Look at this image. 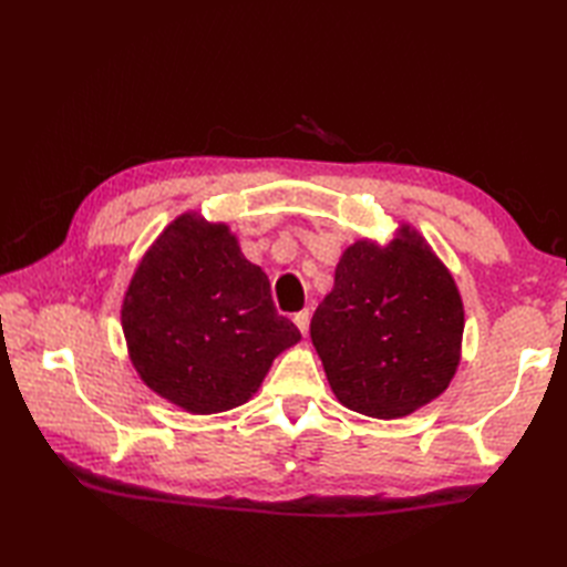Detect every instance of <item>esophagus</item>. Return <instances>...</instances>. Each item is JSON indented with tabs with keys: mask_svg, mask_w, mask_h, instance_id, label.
<instances>
[{
	"mask_svg": "<svg viewBox=\"0 0 567 567\" xmlns=\"http://www.w3.org/2000/svg\"><path fill=\"white\" fill-rule=\"evenodd\" d=\"M309 319H311V311H309V309H302V311H297V315H295V323H297V329L302 331L305 336L309 333Z\"/></svg>",
	"mask_w": 567,
	"mask_h": 567,
	"instance_id": "34e87169",
	"label": "esophagus"
}]
</instances>
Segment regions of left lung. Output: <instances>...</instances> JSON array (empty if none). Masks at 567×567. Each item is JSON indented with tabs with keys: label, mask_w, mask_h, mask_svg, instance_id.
<instances>
[{
	"label": "left lung",
	"mask_w": 567,
	"mask_h": 567,
	"mask_svg": "<svg viewBox=\"0 0 567 567\" xmlns=\"http://www.w3.org/2000/svg\"><path fill=\"white\" fill-rule=\"evenodd\" d=\"M463 323L451 272L414 228L402 226L388 246L358 240L346 248L309 331L341 404L400 419L449 388Z\"/></svg>",
	"instance_id": "obj_1"
}]
</instances>
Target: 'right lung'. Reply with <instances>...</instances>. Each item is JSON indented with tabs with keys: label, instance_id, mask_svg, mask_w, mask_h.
Instances as JSON below:
<instances>
[{
	"label": "right lung",
	"instance_id": "right-lung-1",
	"mask_svg": "<svg viewBox=\"0 0 567 567\" xmlns=\"http://www.w3.org/2000/svg\"><path fill=\"white\" fill-rule=\"evenodd\" d=\"M122 327L141 380L192 414L248 402L272 360L302 339L228 226L197 214L177 216L143 256Z\"/></svg>",
	"mask_w": 567,
	"mask_h": 567
}]
</instances>
